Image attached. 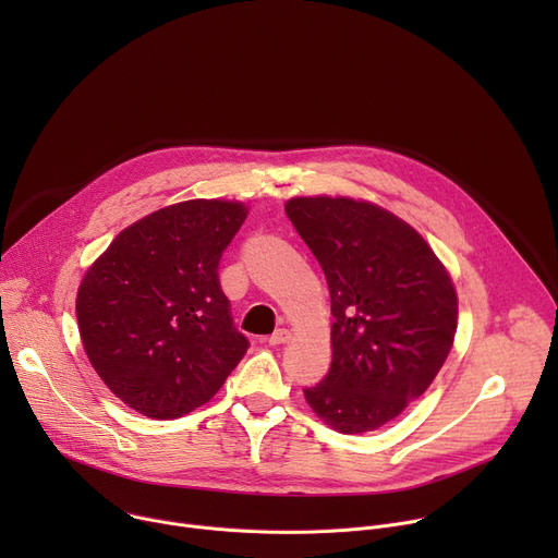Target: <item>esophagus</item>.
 Here are the masks:
<instances>
[{
  "label": "esophagus",
  "instance_id": "esophagus-1",
  "mask_svg": "<svg viewBox=\"0 0 558 558\" xmlns=\"http://www.w3.org/2000/svg\"><path fill=\"white\" fill-rule=\"evenodd\" d=\"M289 340H291V333H289L287 329H278V331H274V333L269 336L267 342H269L271 347H280V344H287Z\"/></svg>",
  "mask_w": 558,
  "mask_h": 558
}]
</instances>
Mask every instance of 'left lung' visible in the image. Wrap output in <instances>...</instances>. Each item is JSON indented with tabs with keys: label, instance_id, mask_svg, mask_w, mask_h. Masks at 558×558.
Here are the masks:
<instances>
[{
	"label": "left lung",
	"instance_id": "obj_1",
	"mask_svg": "<svg viewBox=\"0 0 558 558\" xmlns=\"http://www.w3.org/2000/svg\"><path fill=\"white\" fill-rule=\"evenodd\" d=\"M331 293L333 360L304 388L331 428L355 435L395 420L444 366L457 293L424 238L390 211L353 198H291L284 207Z\"/></svg>",
	"mask_w": 558,
	"mask_h": 558
}]
</instances>
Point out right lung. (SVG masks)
Instances as JSON below:
<instances>
[{
    "label": "right lung",
    "instance_id": "right-lung-1",
    "mask_svg": "<svg viewBox=\"0 0 558 558\" xmlns=\"http://www.w3.org/2000/svg\"><path fill=\"white\" fill-rule=\"evenodd\" d=\"M245 218V205L229 201L158 209L123 229L78 287L88 360L136 413H192L247 353L218 280L222 252Z\"/></svg>",
    "mask_w": 558,
    "mask_h": 558
}]
</instances>
